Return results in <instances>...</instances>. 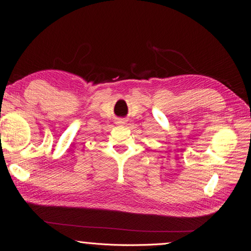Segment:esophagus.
<instances>
[{
  "instance_id": "34e87169",
  "label": "esophagus",
  "mask_w": 251,
  "mask_h": 251,
  "mask_svg": "<svg viewBox=\"0 0 251 251\" xmlns=\"http://www.w3.org/2000/svg\"><path fill=\"white\" fill-rule=\"evenodd\" d=\"M117 123H125V121H123V120H122V119H121V120H119V121H118Z\"/></svg>"
}]
</instances>
